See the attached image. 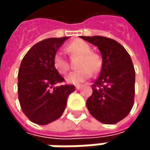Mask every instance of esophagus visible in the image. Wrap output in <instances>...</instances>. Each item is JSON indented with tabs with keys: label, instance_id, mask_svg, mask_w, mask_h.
I'll return each instance as SVG.
<instances>
[{
	"label": "esophagus",
	"instance_id": "1",
	"mask_svg": "<svg viewBox=\"0 0 150 150\" xmlns=\"http://www.w3.org/2000/svg\"><path fill=\"white\" fill-rule=\"evenodd\" d=\"M75 88L79 90V89H81V85H76V86H75Z\"/></svg>",
	"mask_w": 150,
	"mask_h": 150
}]
</instances>
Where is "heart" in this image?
<instances>
[{"label":"heart","instance_id":"obj_1","mask_svg":"<svg viewBox=\"0 0 150 150\" xmlns=\"http://www.w3.org/2000/svg\"><path fill=\"white\" fill-rule=\"evenodd\" d=\"M67 51L72 55H80L81 59L78 68L81 69L73 71L66 76V81L69 84H80L88 80L92 72L96 73L100 70L102 62L100 57L91 52V47L87 42L75 40L66 47ZM53 65L58 73L64 75L69 70V63L62 51H57L53 57Z\"/></svg>","mask_w":150,"mask_h":150}]
</instances>
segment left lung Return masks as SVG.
Here are the masks:
<instances>
[{"mask_svg":"<svg viewBox=\"0 0 150 150\" xmlns=\"http://www.w3.org/2000/svg\"><path fill=\"white\" fill-rule=\"evenodd\" d=\"M98 47L103 58L100 76L87 100L89 113L104 124H115L130 112L135 97V72L130 55L115 40L103 36H81Z\"/></svg>","mask_w":150,"mask_h":150,"instance_id":"left-lung-1","label":"left lung"}]
</instances>
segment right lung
<instances>
[{
  "instance_id": "right-lung-1",
  "label": "right lung",
  "mask_w": 150,
  "mask_h": 150,
  "mask_svg": "<svg viewBox=\"0 0 150 150\" xmlns=\"http://www.w3.org/2000/svg\"><path fill=\"white\" fill-rule=\"evenodd\" d=\"M69 37L48 38L33 46L23 57L18 72V98L23 113L34 123L48 124L63 114L74 85L63 81L53 57Z\"/></svg>"
}]
</instances>
